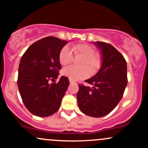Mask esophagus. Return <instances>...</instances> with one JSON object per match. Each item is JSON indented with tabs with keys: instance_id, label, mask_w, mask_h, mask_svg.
Segmentation results:
<instances>
[{
	"instance_id": "esophagus-1",
	"label": "esophagus",
	"mask_w": 148,
	"mask_h": 148,
	"mask_svg": "<svg viewBox=\"0 0 148 148\" xmlns=\"http://www.w3.org/2000/svg\"><path fill=\"white\" fill-rule=\"evenodd\" d=\"M69 83H70L71 84H74V83H75V81H73V80H72V79H69Z\"/></svg>"
}]
</instances>
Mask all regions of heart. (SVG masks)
Wrapping results in <instances>:
<instances>
[{
    "instance_id": "1",
    "label": "heart",
    "mask_w": 148,
    "mask_h": 148,
    "mask_svg": "<svg viewBox=\"0 0 148 148\" xmlns=\"http://www.w3.org/2000/svg\"><path fill=\"white\" fill-rule=\"evenodd\" d=\"M73 51L76 56H81L83 59L81 61V67H69L62 71V74L73 81H77L87 78L90 74H94L99 68L101 61L99 58L95 54V49L90 45L81 43L74 46ZM73 60V54L71 49L67 46H64L59 53V61L63 66L69 65ZM91 70L90 71L89 69Z\"/></svg>"
}]
</instances>
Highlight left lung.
I'll list each match as a JSON object with an SVG mask.
<instances>
[{
	"label": "left lung",
	"mask_w": 148,
	"mask_h": 148,
	"mask_svg": "<svg viewBox=\"0 0 148 148\" xmlns=\"http://www.w3.org/2000/svg\"><path fill=\"white\" fill-rule=\"evenodd\" d=\"M100 51L101 65L94 76L86 80L92 87L79 85L76 95L82 113L100 118L111 112L123 97L127 85V62L115 47L101 42H94Z\"/></svg>",
	"instance_id": "8db88e82"
}]
</instances>
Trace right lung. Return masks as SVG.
<instances>
[{
	"instance_id": "obj_1",
	"label": "right lung",
	"mask_w": 148,
	"mask_h": 148,
	"mask_svg": "<svg viewBox=\"0 0 148 148\" xmlns=\"http://www.w3.org/2000/svg\"><path fill=\"white\" fill-rule=\"evenodd\" d=\"M67 44L55 37H47L30 45L22 56L18 71L17 85L27 109L38 117L50 116L58 111L69 85L62 76L55 81L61 69L59 53Z\"/></svg>"
}]
</instances>
